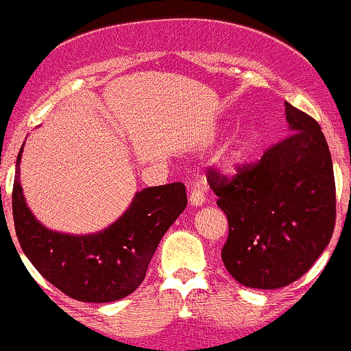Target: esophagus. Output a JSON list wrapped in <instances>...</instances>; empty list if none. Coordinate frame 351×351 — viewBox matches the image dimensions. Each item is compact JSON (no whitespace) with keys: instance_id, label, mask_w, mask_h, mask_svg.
<instances>
[{"instance_id":"1","label":"esophagus","mask_w":351,"mask_h":351,"mask_svg":"<svg viewBox=\"0 0 351 351\" xmlns=\"http://www.w3.org/2000/svg\"><path fill=\"white\" fill-rule=\"evenodd\" d=\"M204 199H206V197H204V191H203V187H199V186H193L191 187V191H189V203L193 204V206H203L204 204Z\"/></svg>"}]
</instances>
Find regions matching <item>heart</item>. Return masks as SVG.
Wrapping results in <instances>:
<instances>
[{"instance_id":"1","label":"heart","mask_w":351,"mask_h":351,"mask_svg":"<svg viewBox=\"0 0 351 351\" xmlns=\"http://www.w3.org/2000/svg\"><path fill=\"white\" fill-rule=\"evenodd\" d=\"M259 138H261V134H259L258 130H247L244 131L241 136L235 138L234 143L230 145V148H228L227 152L225 165H227L228 169H234L237 167V165H241L242 162L247 160V158L254 154L256 148H258Z\"/></svg>"}]
</instances>
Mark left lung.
Masks as SVG:
<instances>
[{
  "label": "left lung",
  "instance_id": "obj_1",
  "mask_svg": "<svg viewBox=\"0 0 351 351\" xmlns=\"http://www.w3.org/2000/svg\"><path fill=\"white\" fill-rule=\"evenodd\" d=\"M290 134L234 179L208 184L228 220L221 249L227 271L249 289L275 290L311 269L336 221L332 160L321 126L285 102Z\"/></svg>",
  "mask_w": 351,
  "mask_h": 351
}]
</instances>
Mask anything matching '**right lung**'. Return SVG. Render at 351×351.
<instances>
[{"label":"right lung","mask_w":351,"mask_h":351,"mask_svg":"<svg viewBox=\"0 0 351 351\" xmlns=\"http://www.w3.org/2000/svg\"><path fill=\"white\" fill-rule=\"evenodd\" d=\"M25 145V143H23ZM20 148L12 208L20 247L34 268L56 289L80 302H116L133 293L180 213L187 196L182 182L141 189L114 223L93 234H64L47 228L27 206L20 184Z\"/></svg>","instance_id":"1"}]
</instances>
